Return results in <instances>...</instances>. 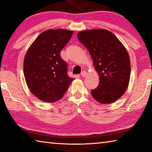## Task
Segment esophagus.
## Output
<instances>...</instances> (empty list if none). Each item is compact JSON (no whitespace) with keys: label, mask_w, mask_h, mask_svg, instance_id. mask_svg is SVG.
Returning a JSON list of instances; mask_svg holds the SVG:
<instances>
[{"label":"esophagus","mask_w":152,"mask_h":152,"mask_svg":"<svg viewBox=\"0 0 152 152\" xmlns=\"http://www.w3.org/2000/svg\"><path fill=\"white\" fill-rule=\"evenodd\" d=\"M81 75L82 76V77H86L87 75V73L85 71H83L82 72H81Z\"/></svg>","instance_id":"1"}]
</instances>
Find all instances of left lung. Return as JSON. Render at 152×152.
I'll list each match as a JSON object with an SVG mask.
<instances>
[{"mask_svg": "<svg viewBox=\"0 0 152 152\" xmlns=\"http://www.w3.org/2000/svg\"><path fill=\"white\" fill-rule=\"evenodd\" d=\"M79 40L88 50L99 76V84L91 90L100 103L114 102L124 94L129 84L130 61L125 47L107 30L79 31Z\"/></svg>", "mask_w": 152, "mask_h": 152, "instance_id": "left-lung-1", "label": "left lung"}]
</instances>
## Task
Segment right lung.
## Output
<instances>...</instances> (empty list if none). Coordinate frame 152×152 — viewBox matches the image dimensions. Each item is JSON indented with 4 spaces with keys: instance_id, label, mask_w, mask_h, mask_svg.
I'll return each instance as SVG.
<instances>
[{
    "instance_id": "obj_1",
    "label": "right lung",
    "mask_w": 152,
    "mask_h": 152,
    "mask_svg": "<svg viewBox=\"0 0 152 152\" xmlns=\"http://www.w3.org/2000/svg\"><path fill=\"white\" fill-rule=\"evenodd\" d=\"M73 31L48 30L30 45L24 61V73L28 88L37 98L46 102L58 101L73 78L67 75V64L60 52L69 41Z\"/></svg>"
}]
</instances>
